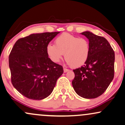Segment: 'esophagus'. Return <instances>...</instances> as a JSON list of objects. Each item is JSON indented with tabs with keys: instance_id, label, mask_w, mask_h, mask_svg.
Listing matches in <instances>:
<instances>
[{
	"instance_id": "1",
	"label": "esophagus",
	"mask_w": 125,
	"mask_h": 125,
	"mask_svg": "<svg viewBox=\"0 0 125 125\" xmlns=\"http://www.w3.org/2000/svg\"><path fill=\"white\" fill-rule=\"evenodd\" d=\"M68 71H69L68 69L65 68H64V72H67Z\"/></svg>"
}]
</instances>
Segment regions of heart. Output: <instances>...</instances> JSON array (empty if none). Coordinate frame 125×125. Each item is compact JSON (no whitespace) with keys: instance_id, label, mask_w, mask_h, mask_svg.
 Instances as JSON below:
<instances>
[{"instance_id":"heart-1","label":"heart","mask_w":125,"mask_h":125,"mask_svg":"<svg viewBox=\"0 0 125 125\" xmlns=\"http://www.w3.org/2000/svg\"><path fill=\"white\" fill-rule=\"evenodd\" d=\"M90 43L86 38H79L63 33L55 40L54 44L47 46V53L54 62H58L64 54V58L72 68L80 67L85 64L90 54Z\"/></svg>"}]
</instances>
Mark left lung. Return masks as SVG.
Returning <instances> with one entry per match:
<instances>
[{"label": "left lung", "instance_id": "1", "mask_svg": "<svg viewBox=\"0 0 125 125\" xmlns=\"http://www.w3.org/2000/svg\"><path fill=\"white\" fill-rule=\"evenodd\" d=\"M81 34L89 39L90 54L83 65L73 70L72 84L79 96L95 98L104 93L114 79L115 53L104 37L88 31Z\"/></svg>", "mask_w": 125, "mask_h": 125}]
</instances>
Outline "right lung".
<instances>
[{
  "label": "right lung",
  "mask_w": 125,
  "mask_h": 125,
  "mask_svg": "<svg viewBox=\"0 0 125 125\" xmlns=\"http://www.w3.org/2000/svg\"><path fill=\"white\" fill-rule=\"evenodd\" d=\"M60 32L33 33L15 42L9 57L11 81L28 98L40 100L53 92L63 73L61 65L49 57L47 46Z\"/></svg>",
  "instance_id": "add662e5"
}]
</instances>
